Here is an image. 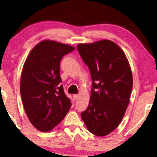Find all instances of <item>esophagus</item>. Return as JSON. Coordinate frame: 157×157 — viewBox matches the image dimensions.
<instances>
[{"mask_svg": "<svg viewBox=\"0 0 157 157\" xmlns=\"http://www.w3.org/2000/svg\"><path fill=\"white\" fill-rule=\"evenodd\" d=\"M73 98L74 100H77L78 98V94H74L73 95Z\"/></svg>", "mask_w": 157, "mask_h": 157, "instance_id": "1", "label": "esophagus"}]
</instances>
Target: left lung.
<instances>
[{
  "instance_id": "left-lung-1",
  "label": "left lung",
  "mask_w": 157,
  "mask_h": 157,
  "mask_svg": "<svg viewBox=\"0 0 157 157\" xmlns=\"http://www.w3.org/2000/svg\"><path fill=\"white\" fill-rule=\"evenodd\" d=\"M77 48L93 82L82 119L90 132L104 136L119 125L126 111L133 86L131 68L123 50L111 41L79 44Z\"/></svg>"
}]
</instances>
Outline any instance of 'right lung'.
<instances>
[{
	"mask_svg": "<svg viewBox=\"0 0 157 157\" xmlns=\"http://www.w3.org/2000/svg\"><path fill=\"white\" fill-rule=\"evenodd\" d=\"M75 48L44 40L31 50L21 73L20 92L32 124L48 132L66 116L72 105L61 85L60 62Z\"/></svg>",
	"mask_w": 157,
	"mask_h": 157,
	"instance_id": "1",
	"label": "right lung"
}]
</instances>
